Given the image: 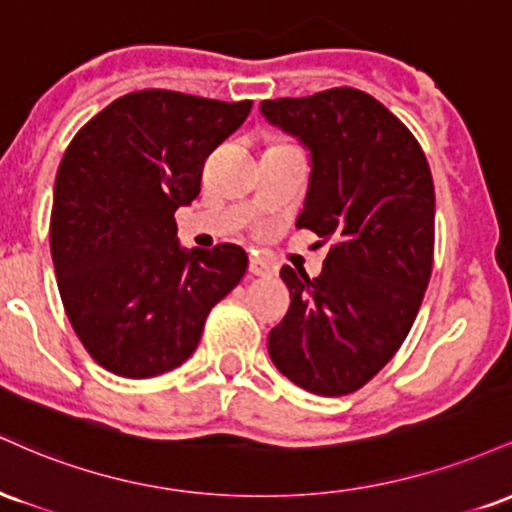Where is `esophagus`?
I'll list each match as a JSON object with an SVG mask.
<instances>
[{
    "mask_svg": "<svg viewBox=\"0 0 512 512\" xmlns=\"http://www.w3.org/2000/svg\"><path fill=\"white\" fill-rule=\"evenodd\" d=\"M276 272V267L264 257H252L250 260V274L255 276H272Z\"/></svg>",
    "mask_w": 512,
    "mask_h": 512,
    "instance_id": "esophagus-1",
    "label": "esophagus"
}]
</instances>
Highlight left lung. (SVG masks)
Segmentation results:
<instances>
[{
    "instance_id": "1",
    "label": "left lung",
    "mask_w": 512,
    "mask_h": 512,
    "mask_svg": "<svg viewBox=\"0 0 512 512\" xmlns=\"http://www.w3.org/2000/svg\"><path fill=\"white\" fill-rule=\"evenodd\" d=\"M260 110L310 149L296 226L332 243L317 279L281 269L291 305L269 332V356L313 395H349L397 354L424 301L436 240L431 168L404 122L358 88Z\"/></svg>"
}]
</instances>
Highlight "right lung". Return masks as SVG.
I'll return each mask as SVG.
<instances>
[{"label": "right lung", "mask_w": 512, "mask_h": 512, "mask_svg": "<svg viewBox=\"0 0 512 512\" xmlns=\"http://www.w3.org/2000/svg\"><path fill=\"white\" fill-rule=\"evenodd\" d=\"M250 108L144 88L91 117L64 151L52 262L76 337L110 373L144 380L178 368L243 279L238 245L182 250L175 211L199 195L204 161Z\"/></svg>", "instance_id": "add662e5"}]
</instances>
